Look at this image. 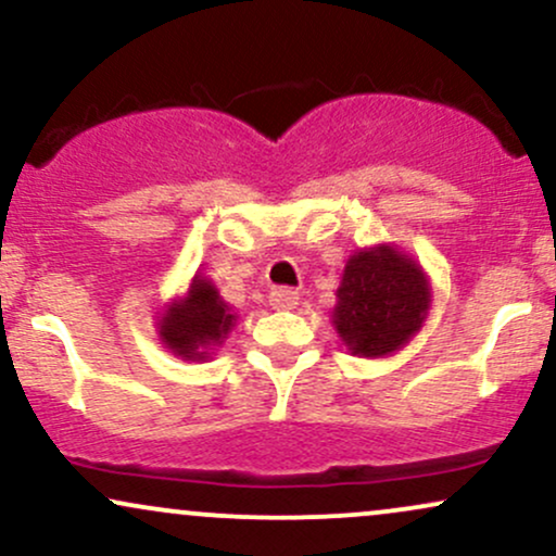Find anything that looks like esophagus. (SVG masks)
Returning <instances> with one entry per match:
<instances>
[{
    "label": "esophagus",
    "instance_id": "34e87169",
    "mask_svg": "<svg viewBox=\"0 0 556 556\" xmlns=\"http://www.w3.org/2000/svg\"><path fill=\"white\" fill-rule=\"evenodd\" d=\"M269 300H271V305L277 311H292L298 305L300 295L295 290H290V287H274Z\"/></svg>",
    "mask_w": 556,
    "mask_h": 556
}]
</instances>
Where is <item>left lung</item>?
Returning a JSON list of instances; mask_svg holds the SVG:
<instances>
[{
	"mask_svg": "<svg viewBox=\"0 0 556 556\" xmlns=\"http://www.w3.org/2000/svg\"><path fill=\"white\" fill-rule=\"evenodd\" d=\"M431 308L420 266L394 245L363 248L344 264L331 324L363 358H384L413 340Z\"/></svg>",
	"mask_w": 556,
	"mask_h": 556,
	"instance_id": "obj_1",
	"label": "left lung"
}]
</instances>
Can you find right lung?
<instances>
[{"instance_id": "add662e5", "label": "right lung", "mask_w": 556, "mask_h": 556, "mask_svg": "<svg viewBox=\"0 0 556 556\" xmlns=\"http://www.w3.org/2000/svg\"><path fill=\"white\" fill-rule=\"evenodd\" d=\"M238 316L219 298L206 277L195 274L188 292L172 300L159 316V340L182 361H206L216 344L227 340Z\"/></svg>"}]
</instances>
